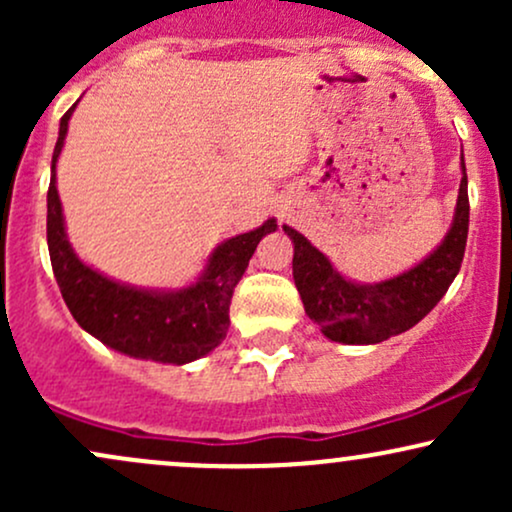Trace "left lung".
I'll return each mask as SVG.
<instances>
[{
	"instance_id": "8db88e82",
	"label": "left lung",
	"mask_w": 512,
	"mask_h": 512,
	"mask_svg": "<svg viewBox=\"0 0 512 512\" xmlns=\"http://www.w3.org/2000/svg\"><path fill=\"white\" fill-rule=\"evenodd\" d=\"M284 231L293 240V281L303 308L325 337L342 344L385 342L424 320L460 272L469 231L467 170L460 182L455 221L443 245L414 269L383 284H351L334 272L330 260L308 238L291 226H284Z\"/></svg>"
}]
</instances>
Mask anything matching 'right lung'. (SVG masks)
<instances>
[{
  "label": "right lung",
  "mask_w": 512,
  "mask_h": 512,
  "mask_svg": "<svg viewBox=\"0 0 512 512\" xmlns=\"http://www.w3.org/2000/svg\"><path fill=\"white\" fill-rule=\"evenodd\" d=\"M74 108L76 105L62 115L48 187L50 262L69 313L88 334L127 356L180 366L209 354L226 337L231 325L228 308L233 291L248 269L257 243L274 231L276 221L269 219L255 231L219 245L211 255L207 272L190 289L149 293L105 279L74 255L64 233L62 204L55 185V163Z\"/></svg>",
  "instance_id": "obj_1"
}]
</instances>
